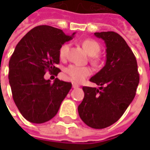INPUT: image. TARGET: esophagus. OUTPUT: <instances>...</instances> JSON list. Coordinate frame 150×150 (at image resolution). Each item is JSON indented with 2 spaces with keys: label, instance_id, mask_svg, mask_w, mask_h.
<instances>
[{
  "label": "esophagus",
  "instance_id": "1",
  "mask_svg": "<svg viewBox=\"0 0 150 150\" xmlns=\"http://www.w3.org/2000/svg\"><path fill=\"white\" fill-rule=\"evenodd\" d=\"M79 87V85L78 83H72V88H77Z\"/></svg>",
  "mask_w": 150,
  "mask_h": 150
}]
</instances>
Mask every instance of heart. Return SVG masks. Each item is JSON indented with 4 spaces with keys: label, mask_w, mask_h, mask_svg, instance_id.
<instances>
[{
    "label": "heart",
    "mask_w": 150,
    "mask_h": 150,
    "mask_svg": "<svg viewBox=\"0 0 150 150\" xmlns=\"http://www.w3.org/2000/svg\"><path fill=\"white\" fill-rule=\"evenodd\" d=\"M83 47L88 52V54L94 57L99 53L100 52V46L96 41L93 39H85L83 42ZM68 52V44H63L59 48V57L61 59H65ZM93 62L97 63L98 59L93 58ZM66 72L68 76L75 82H83L88 76L92 73V70L88 67H80L78 65H70L66 68Z\"/></svg>",
    "instance_id": "1"
}]
</instances>
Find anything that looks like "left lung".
I'll list each match as a JSON object with an SVG mask.
<instances>
[{"label":"left lung","mask_w":150,"mask_h":150,"mask_svg":"<svg viewBox=\"0 0 150 150\" xmlns=\"http://www.w3.org/2000/svg\"><path fill=\"white\" fill-rule=\"evenodd\" d=\"M106 44V64L90 81L98 89L83 87L84 98L78 108L81 119L93 129L117 122L134 98L139 83L135 56L124 38L114 32L94 33Z\"/></svg>","instance_id":"obj_1"}]
</instances>
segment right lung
I'll return each instance as SVG.
<instances>
[{
  "label": "right lung",
  "mask_w": 150,
  "mask_h": 150,
  "mask_svg": "<svg viewBox=\"0 0 150 150\" xmlns=\"http://www.w3.org/2000/svg\"><path fill=\"white\" fill-rule=\"evenodd\" d=\"M42 25L34 27L17 43L9 61V83L16 105L31 123L42 124L57 113L72 83L46 80L47 71L57 76L59 48L73 37Z\"/></svg>",
  "instance_id": "add662e5"
}]
</instances>
